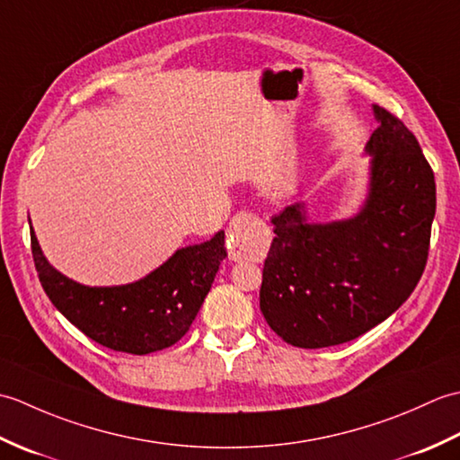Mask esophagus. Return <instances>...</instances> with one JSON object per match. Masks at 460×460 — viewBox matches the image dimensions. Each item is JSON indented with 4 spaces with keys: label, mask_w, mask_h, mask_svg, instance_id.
<instances>
[{
    "label": "esophagus",
    "mask_w": 460,
    "mask_h": 460,
    "mask_svg": "<svg viewBox=\"0 0 460 460\" xmlns=\"http://www.w3.org/2000/svg\"><path fill=\"white\" fill-rule=\"evenodd\" d=\"M231 251L241 257H262L269 249V229L259 217L241 211L229 225Z\"/></svg>",
    "instance_id": "1"
}]
</instances>
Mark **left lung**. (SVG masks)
<instances>
[{"label":"left lung","instance_id":"left-lung-1","mask_svg":"<svg viewBox=\"0 0 460 460\" xmlns=\"http://www.w3.org/2000/svg\"><path fill=\"white\" fill-rule=\"evenodd\" d=\"M369 183L354 217L314 223L305 203L270 219L261 312L290 346L354 340L403 305L421 279L437 208L435 175L407 126L374 104Z\"/></svg>","mask_w":460,"mask_h":460}]
</instances>
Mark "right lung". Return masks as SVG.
I'll list each match as a JSON object with an SVG mask.
<instances>
[{"mask_svg": "<svg viewBox=\"0 0 460 460\" xmlns=\"http://www.w3.org/2000/svg\"><path fill=\"white\" fill-rule=\"evenodd\" d=\"M31 251L49 300L84 336L116 351L144 356L173 346L198 316L227 257L225 233L181 247L150 275L120 287H86L61 275L43 255L31 227Z\"/></svg>", "mask_w": 460, "mask_h": 460, "instance_id": "obj_1", "label": "right lung"}]
</instances>
